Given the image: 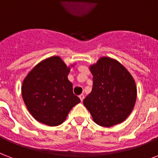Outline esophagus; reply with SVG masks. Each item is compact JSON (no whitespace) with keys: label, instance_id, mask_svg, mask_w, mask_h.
I'll return each instance as SVG.
<instances>
[{"label":"esophagus","instance_id":"obj_1","mask_svg":"<svg viewBox=\"0 0 158 158\" xmlns=\"http://www.w3.org/2000/svg\"><path fill=\"white\" fill-rule=\"evenodd\" d=\"M79 98H80V100H81V102H83V100H84V94H80V95H79Z\"/></svg>","mask_w":158,"mask_h":158}]
</instances>
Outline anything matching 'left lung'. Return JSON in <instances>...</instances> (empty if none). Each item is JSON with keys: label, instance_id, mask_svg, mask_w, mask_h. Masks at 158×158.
Listing matches in <instances>:
<instances>
[{"label": "left lung", "instance_id": "left-lung-1", "mask_svg": "<svg viewBox=\"0 0 158 158\" xmlns=\"http://www.w3.org/2000/svg\"><path fill=\"white\" fill-rule=\"evenodd\" d=\"M93 89L84 99L93 120L102 127H112L124 121L135 105L134 79L116 60L102 57L89 67Z\"/></svg>", "mask_w": 158, "mask_h": 158}]
</instances>
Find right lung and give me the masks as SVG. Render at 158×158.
Instances as JSON below:
<instances>
[{
    "label": "right lung",
    "mask_w": 158,
    "mask_h": 158,
    "mask_svg": "<svg viewBox=\"0 0 158 158\" xmlns=\"http://www.w3.org/2000/svg\"><path fill=\"white\" fill-rule=\"evenodd\" d=\"M70 67L59 56L43 60L27 74L21 88L23 100L38 122L58 126L72 108L80 102L69 81Z\"/></svg>",
    "instance_id": "add662e5"
}]
</instances>
